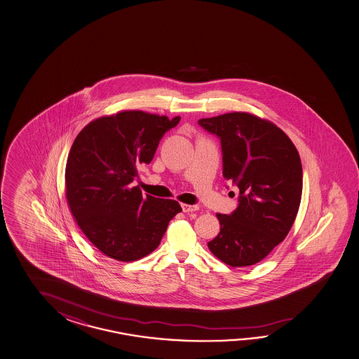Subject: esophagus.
I'll list each match as a JSON object with an SVG mask.
<instances>
[{
    "label": "esophagus",
    "instance_id": "1",
    "mask_svg": "<svg viewBox=\"0 0 359 359\" xmlns=\"http://www.w3.org/2000/svg\"><path fill=\"white\" fill-rule=\"evenodd\" d=\"M182 208H183V212H185V213L199 210V207L196 205V204H193V205L191 204H182Z\"/></svg>",
    "mask_w": 359,
    "mask_h": 359
}]
</instances>
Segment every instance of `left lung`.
I'll return each mask as SVG.
<instances>
[{"instance_id": "8db88e82", "label": "left lung", "mask_w": 359, "mask_h": 359, "mask_svg": "<svg viewBox=\"0 0 359 359\" xmlns=\"http://www.w3.org/2000/svg\"><path fill=\"white\" fill-rule=\"evenodd\" d=\"M198 124L221 141L224 176L240 190L236 210L217 215L221 231L208 248L231 266L257 264L283 241L297 216L302 194L297 149L282 129L248 113Z\"/></svg>"}]
</instances>
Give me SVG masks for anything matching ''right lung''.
I'll return each mask as SVG.
<instances>
[{
    "label": "right lung",
    "mask_w": 359,
    "mask_h": 359,
    "mask_svg": "<svg viewBox=\"0 0 359 359\" xmlns=\"http://www.w3.org/2000/svg\"><path fill=\"white\" fill-rule=\"evenodd\" d=\"M180 116L122 111L88 123L76 137L66 166V196L85 236L111 259L135 262L160 245L180 204L142 196L132 187L163 135Z\"/></svg>",
    "instance_id": "1"
}]
</instances>
